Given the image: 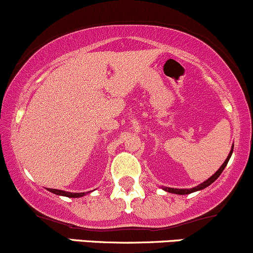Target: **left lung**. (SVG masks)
<instances>
[{
  "instance_id": "1",
  "label": "left lung",
  "mask_w": 253,
  "mask_h": 253,
  "mask_svg": "<svg viewBox=\"0 0 253 253\" xmlns=\"http://www.w3.org/2000/svg\"><path fill=\"white\" fill-rule=\"evenodd\" d=\"M233 147H234V145H232V147H231V151H229V153H228L227 158H226V161L223 162L221 167H220V169L217 170L216 172L214 173L213 176H211L210 178H208V179H206L205 182H202L201 184L196 185V187H194V188H190V189H177V188H169V187H162V188H163V190L168 191V193L177 194V195H188V194L195 193V191H199V190H202V189H205V188H207L208 185H211V183H213L214 181H216V178H217V177H219L220 175H221V172H222V171H223V169H225V168H226V165H227V163H228L229 158H231L232 153H233Z\"/></svg>"
}]
</instances>
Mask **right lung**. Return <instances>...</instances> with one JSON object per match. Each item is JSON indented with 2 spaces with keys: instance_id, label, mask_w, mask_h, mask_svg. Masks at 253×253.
<instances>
[{
  "instance_id": "add662e5",
  "label": "right lung",
  "mask_w": 253,
  "mask_h": 253,
  "mask_svg": "<svg viewBox=\"0 0 253 253\" xmlns=\"http://www.w3.org/2000/svg\"><path fill=\"white\" fill-rule=\"evenodd\" d=\"M47 190L51 191V193L56 194V195L66 196V197H74V199H76V197H82V196L85 195V193H69V191H64V190H59V189H51V188H48Z\"/></svg>"
}]
</instances>
